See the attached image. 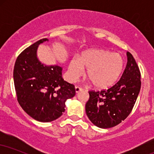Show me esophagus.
Segmentation results:
<instances>
[{
  "instance_id": "esophagus-1",
  "label": "esophagus",
  "mask_w": 154,
  "mask_h": 154,
  "mask_svg": "<svg viewBox=\"0 0 154 154\" xmlns=\"http://www.w3.org/2000/svg\"><path fill=\"white\" fill-rule=\"evenodd\" d=\"M82 91V88L78 87V86H76V87H75V92H76V93H79V92Z\"/></svg>"
}]
</instances>
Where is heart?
Segmentation results:
<instances>
[{"mask_svg":"<svg viewBox=\"0 0 154 154\" xmlns=\"http://www.w3.org/2000/svg\"><path fill=\"white\" fill-rule=\"evenodd\" d=\"M125 61L122 55L103 49H88L79 57L71 59L68 66L70 81H75L86 70V77L95 88L105 89L119 79L123 71Z\"/></svg>","mask_w":154,"mask_h":154,"instance_id":"b5f03b06","label":"heart"}]
</instances>
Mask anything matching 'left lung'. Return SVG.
I'll list each match as a JSON object with an SVG mask.
<instances>
[{
	"label": "left lung",
	"mask_w": 154,
	"mask_h": 154,
	"mask_svg": "<svg viewBox=\"0 0 154 154\" xmlns=\"http://www.w3.org/2000/svg\"><path fill=\"white\" fill-rule=\"evenodd\" d=\"M128 63L122 77L112 87L89 91L86 103L88 117L95 126L110 128L124 121L132 110L141 86L140 72L135 59L127 53Z\"/></svg>",
	"instance_id": "left-lung-1"
}]
</instances>
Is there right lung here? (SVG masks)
Masks as SVG:
<instances>
[{
	"label": "right lung",
	"mask_w": 154,
	"mask_h": 154,
	"mask_svg": "<svg viewBox=\"0 0 154 154\" xmlns=\"http://www.w3.org/2000/svg\"><path fill=\"white\" fill-rule=\"evenodd\" d=\"M43 38L26 48L19 55L14 69V82L19 105L28 115L48 122L65 111V102L75 95L72 84L62 78V67L47 66L40 61L37 50Z\"/></svg>",
	"instance_id": "add662e5"
}]
</instances>
